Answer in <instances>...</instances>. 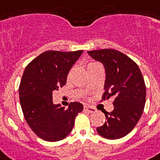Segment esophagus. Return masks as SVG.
Listing matches in <instances>:
<instances>
[{
    "label": "esophagus",
    "mask_w": 160,
    "mask_h": 160,
    "mask_svg": "<svg viewBox=\"0 0 160 160\" xmlns=\"http://www.w3.org/2000/svg\"><path fill=\"white\" fill-rule=\"evenodd\" d=\"M84 111H87V112H88V113H95L96 111V109H94V108H92V107H90V106H84Z\"/></svg>",
    "instance_id": "34e87169"
}]
</instances>
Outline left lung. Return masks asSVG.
<instances>
[{
    "label": "left lung",
    "instance_id": "obj_1",
    "mask_svg": "<svg viewBox=\"0 0 160 160\" xmlns=\"http://www.w3.org/2000/svg\"><path fill=\"white\" fill-rule=\"evenodd\" d=\"M88 54L105 68V92L102 99L114 100V109L105 113L107 122L97 127V131L108 139L121 138L134 128L143 112L146 85L142 72L130 58L116 50L90 51Z\"/></svg>",
    "mask_w": 160,
    "mask_h": 160
}]
</instances>
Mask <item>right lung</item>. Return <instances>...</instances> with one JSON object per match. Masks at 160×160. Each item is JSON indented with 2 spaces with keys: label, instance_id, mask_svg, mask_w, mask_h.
Returning a JSON list of instances; mask_svg holds the SVG:
<instances>
[{
  "label": "right lung",
  "instance_id": "add662e5",
  "mask_svg": "<svg viewBox=\"0 0 160 160\" xmlns=\"http://www.w3.org/2000/svg\"><path fill=\"white\" fill-rule=\"evenodd\" d=\"M83 51H47L26 68L19 86L22 112L34 134L48 142H57L68 135L76 115L84 107L74 101L65 109L53 103V92L65 85L67 77Z\"/></svg>",
  "mask_w": 160,
  "mask_h": 160
}]
</instances>
